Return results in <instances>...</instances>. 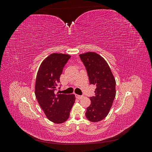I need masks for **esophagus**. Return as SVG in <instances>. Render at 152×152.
Segmentation results:
<instances>
[{"mask_svg":"<svg viewBox=\"0 0 152 152\" xmlns=\"http://www.w3.org/2000/svg\"><path fill=\"white\" fill-rule=\"evenodd\" d=\"M75 97L77 99H82L83 98V96H81V95H79V94H75Z\"/></svg>","mask_w":152,"mask_h":152,"instance_id":"34e87169","label":"esophagus"}]
</instances>
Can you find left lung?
I'll return each mask as SVG.
<instances>
[{
	"instance_id": "8db88e82",
	"label": "left lung",
	"mask_w": 152,
	"mask_h": 152,
	"mask_svg": "<svg viewBox=\"0 0 152 152\" xmlns=\"http://www.w3.org/2000/svg\"><path fill=\"white\" fill-rule=\"evenodd\" d=\"M86 67L90 84L96 86L95 94L90 97L86 118L91 122L102 121L108 114L115 97L116 82L104 58L97 53L89 52L79 55Z\"/></svg>"
}]
</instances>
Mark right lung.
I'll return each mask as SVG.
<instances>
[{"instance_id": "1", "label": "right lung", "mask_w": 152, "mask_h": 152, "mask_svg": "<svg viewBox=\"0 0 152 152\" xmlns=\"http://www.w3.org/2000/svg\"><path fill=\"white\" fill-rule=\"evenodd\" d=\"M70 58L65 54H50L41 63L36 77V98L48 118L56 124L68 120L75 100L74 94H56L61 87L58 88L63 69Z\"/></svg>"}]
</instances>
